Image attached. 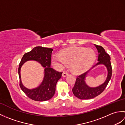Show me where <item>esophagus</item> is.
Listing matches in <instances>:
<instances>
[{
  "instance_id": "esophagus-1",
  "label": "esophagus",
  "mask_w": 125,
  "mask_h": 125,
  "mask_svg": "<svg viewBox=\"0 0 125 125\" xmlns=\"http://www.w3.org/2000/svg\"><path fill=\"white\" fill-rule=\"evenodd\" d=\"M69 75V73L67 72V71H64L62 73V76L63 77H65Z\"/></svg>"
}]
</instances>
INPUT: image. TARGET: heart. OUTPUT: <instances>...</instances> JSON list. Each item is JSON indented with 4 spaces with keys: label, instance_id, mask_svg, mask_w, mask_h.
Instances as JSON below:
<instances>
[{
    "label": "heart",
    "instance_id": "obj_1",
    "mask_svg": "<svg viewBox=\"0 0 125 125\" xmlns=\"http://www.w3.org/2000/svg\"><path fill=\"white\" fill-rule=\"evenodd\" d=\"M95 59V53L92 49L73 47L63 50L60 55H54L52 63L60 69L70 64L73 72L79 73L91 67Z\"/></svg>",
    "mask_w": 125,
    "mask_h": 125
}]
</instances>
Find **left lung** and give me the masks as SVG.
<instances>
[{
	"mask_svg": "<svg viewBox=\"0 0 125 125\" xmlns=\"http://www.w3.org/2000/svg\"><path fill=\"white\" fill-rule=\"evenodd\" d=\"M98 52L97 63L92 68L98 64H104L107 67L108 76L105 83L96 87H90L85 83L84 79L87 72L79 75L77 77L75 85L73 88V92L76 97L81 99H89L98 96L104 91L112 76V65L110 55L106 52L105 49L100 46L94 44Z\"/></svg>",
	"mask_w": 125,
	"mask_h": 125,
	"instance_id": "8db88e82",
	"label": "left lung"
}]
</instances>
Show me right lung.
Masks as SVG:
<instances>
[{
  "instance_id": "1",
  "label": "right lung",
  "mask_w": 125,
  "mask_h": 125,
  "mask_svg": "<svg viewBox=\"0 0 125 125\" xmlns=\"http://www.w3.org/2000/svg\"><path fill=\"white\" fill-rule=\"evenodd\" d=\"M52 48L36 47L31 52L23 55L19 63L18 73L20 88L26 95L33 100L42 102L49 100L54 96L57 81L62 76V72H58L50 67ZM29 60H36L45 68V78L41 86L36 89L30 90L23 86L21 81L20 68L25 62Z\"/></svg>"
}]
</instances>
